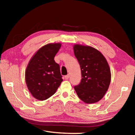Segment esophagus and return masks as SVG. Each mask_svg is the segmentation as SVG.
Returning <instances> with one entry per match:
<instances>
[{"label": "esophagus", "mask_w": 135, "mask_h": 135, "mask_svg": "<svg viewBox=\"0 0 135 135\" xmlns=\"http://www.w3.org/2000/svg\"><path fill=\"white\" fill-rule=\"evenodd\" d=\"M64 78H65V80H68V78H69V75H66V76H64Z\"/></svg>", "instance_id": "1"}]
</instances>
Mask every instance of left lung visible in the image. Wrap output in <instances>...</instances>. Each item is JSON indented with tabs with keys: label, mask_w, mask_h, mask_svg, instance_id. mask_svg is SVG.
<instances>
[{
	"label": "left lung",
	"mask_w": 135,
	"mask_h": 135,
	"mask_svg": "<svg viewBox=\"0 0 135 135\" xmlns=\"http://www.w3.org/2000/svg\"><path fill=\"white\" fill-rule=\"evenodd\" d=\"M74 54L80 66L81 80L74 87L77 95L86 104L97 102L104 97L111 81V71L100 52L89 46L75 45Z\"/></svg>",
	"instance_id": "obj_1"
}]
</instances>
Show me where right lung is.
Instances as JSON below:
<instances>
[{"label":"right lung","mask_w":135,"mask_h":135,"mask_svg":"<svg viewBox=\"0 0 135 135\" xmlns=\"http://www.w3.org/2000/svg\"><path fill=\"white\" fill-rule=\"evenodd\" d=\"M61 44L49 43L41 47L30 61L26 71V82L30 92L40 100L53 95L63 81L56 55Z\"/></svg>","instance_id":"1"}]
</instances>
